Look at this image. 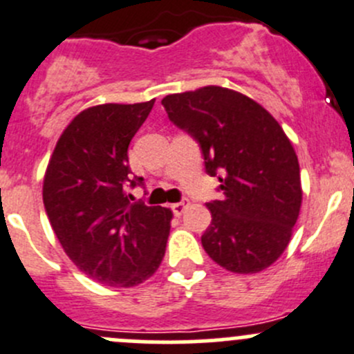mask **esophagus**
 <instances>
[{"mask_svg":"<svg viewBox=\"0 0 354 354\" xmlns=\"http://www.w3.org/2000/svg\"><path fill=\"white\" fill-rule=\"evenodd\" d=\"M188 205H190V201H188V198H181L180 202H176V204L171 205V211H173L174 216H181Z\"/></svg>","mask_w":354,"mask_h":354,"instance_id":"34e87169","label":"esophagus"}]
</instances>
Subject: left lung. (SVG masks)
<instances>
[{
  "label": "left lung",
  "instance_id": "left-lung-1",
  "mask_svg": "<svg viewBox=\"0 0 354 354\" xmlns=\"http://www.w3.org/2000/svg\"><path fill=\"white\" fill-rule=\"evenodd\" d=\"M162 105L221 183V198L207 202L204 250L233 273L268 268L289 245L303 198L292 143L270 112L221 86L167 95Z\"/></svg>",
  "mask_w": 354,
  "mask_h": 354
}]
</instances>
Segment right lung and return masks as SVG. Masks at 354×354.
Here are the masks:
<instances>
[{"label": "right lung", "instance_id": "add662e5", "mask_svg": "<svg viewBox=\"0 0 354 354\" xmlns=\"http://www.w3.org/2000/svg\"><path fill=\"white\" fill-rule=\"evenodd\" d=\"M145 104H105L82 111L62 133L43 185V202L58 242L91 280L133 287L159 268L169 209L131 202L143 187L131 173L128 147L149 118Z\"/></svg>", "mask_w": 354, "mask_h": 354}]
</instances>
